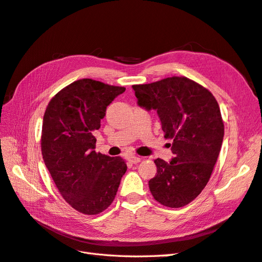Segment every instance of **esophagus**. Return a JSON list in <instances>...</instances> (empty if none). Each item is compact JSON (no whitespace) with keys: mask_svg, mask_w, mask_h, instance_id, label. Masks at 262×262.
<instances>
[{"mask_svg":"<svg viewBox=\"0 0 262 262\" xmlns=\"http://www.w3.org/2000/svg\"><path fill=\"white\" fill-rule=\"evenodd\" d=\"M128 161L131 163V164H138L139 162H141V157L137 156V155H131L128 157Z\"/></svg>","mask_w":262,"mask_h":262,"instance_id":"1","label":"esophagus"}]
</instances>
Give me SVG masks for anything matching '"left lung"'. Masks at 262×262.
I'll list each match as a JSON object with an SVG mask.
<instances>
[{"label": "left lung", "mask_w": 262, "mask_h": 262, "mask_svg": "<svg viewBox=\"0 0 262 262\" xmlns=\"http://www.w3.org/2000/svg\"><path fill=\"white\" fill-rule=\"evenodd\" d=\"M132 87L140 106L157 112L175 154L169 163L154 161L149 191L165 207H185L207 186L217 161L224 137L220 106L208 89L185 76Z\"/></svg>", "instance_id": "obj_1"}]
</instances>
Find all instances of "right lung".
<instances>
[{
  "instance_id": "obj_1",
  "label": "right lung",
  "mask_w": 262,
  "mask_h": 262,
  "mask_svg": "<svg viewBox=\"0 0 262 262\" xmlns=\"http://www.w3.org/2000/svg\"><path fill=\"white\" fill-rule=\"evenodd\" d=\"M124 91L92 78L77 80L54 95L43 115V162L63 199L86 215H96L113 203L126 171L120 156L94 150L93 136L107 106Z\"/></svg>"
}]
</instances>
